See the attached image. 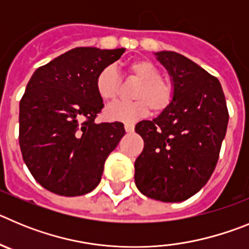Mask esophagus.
<instances>
[{"instance_id":"34e87169","label":"esophagus","mask_w":249,"mask_h":249,"mask_svg":"<svg viewBox=\"0 0 249 249\" xmlns=\"http://www.w3.org/2000/svg\"><path fill=\"white\" fill-rule=\"evenodd\" d=\"M124 129H126L127 133H131V132L135 131V124L131 122H126L124 123Z\"/></svg>"}]
</instances>
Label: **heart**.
Returning a JSON list of instances; mask_svg holds the SVG:
<instances>
[{"instance_id":"heart-1","label":"heart","mask_w":249,"mask_h":249,"mask_svg":"<svg viewBox=\"0 0 249 249\" xmlns=\"http://www.w3.org/2000/svg\"><path fill=\"white\" fill-rule=\"evenodd\" d=\"M126 71L140 82L133 89L128 102H116L108 106L105 116L109 121L133 122L143 117L153 109L156 113L166 111L175 100V89L172 83L160 77L157 66L149 59L138 58L127 63ZM121 81L113 67L108 66L101 70L94 81V89L98 97L105 102H112L118 97Z\"/></svg>"}]
</instances>
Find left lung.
<instances>
[{
    "mask_svg": "<svg viewBox=\"0 0 249 249\" xmlns=\"http://www.w3.org/2000/svg\"><path fill=\"white\" fill-rule=\"evenodd\" d=\"M155 54L171 76L175 100L155 120L136 126L144 147L135 162V182L149 198L182 202L212 176L227 131L228 109L214 76L177 52Z\"/></svg>",
    "mask_w": 249,
    "mask_h": 249,
    "instance_id": "8db88e82",
    "label": "left lung"
}]
</instances>
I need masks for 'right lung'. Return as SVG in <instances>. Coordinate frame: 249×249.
I'll return each mask as SVG.
<instances>
[{
  "instance_id": "1",
  "label": "right lung",
  "mask_w": 249,
  "mask_h": 249,
  "mask_svg": "<svg viewBox=\"0 0 249 249\" xmlns=\"http://www.w3.org/2000/svg\"><path fill=\"white\" fill-rule=\"evenodd\" d=\"M124 48L77 47L35 71L19 102V147L31 175L50 192L82 196L98 186L123 123H97L94 81Z\"/></svg>"
}]
</instances>
